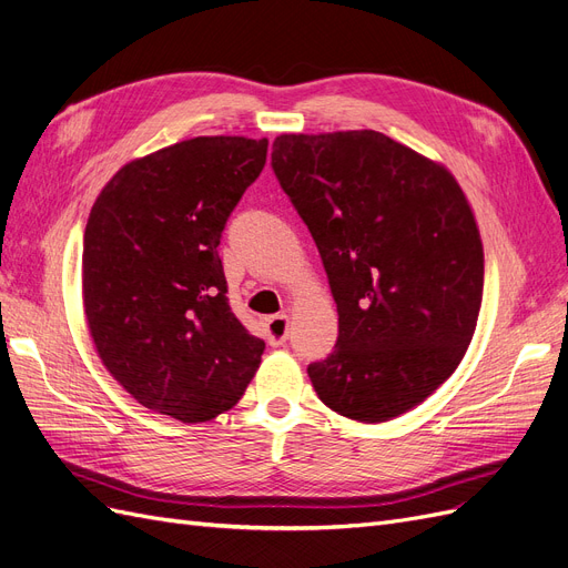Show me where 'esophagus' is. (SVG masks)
I'll use <instances>...</instances> for the list:
<instances>
[{"label":"esophagus","mask_w":568,"mask_h":568,"mask_svg":"<svg viewBox=\"0 0 568 568\" xmlns=\"http://www.w3.org/2000/svg\"><path fill=\"white\" fill-rule=\"evenodd\" d=\"M264 327H266V337H268L271 346H283L287 342V337H290V318L285 316V313H281V316L266 318Z\"/></svg>","instance_id":"34e87169"}]
</instances>
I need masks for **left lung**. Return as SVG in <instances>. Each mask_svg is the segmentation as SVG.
Returning <instances> with one entry per match:
<instances>
[{
  "mask_svg": "<svg viewBox=\"0 0 568 568\" xmlns=\"http://www.w3.org/2000/svg\"><path fill=\"white\" fill-rule=\"evenodd\" d=\"M271 168L337 302V344L306 369L318 397L365 424L424 403L466 355L485 285L458 182L376 131L281 135Z\"/></svg>",
  "mask_w": 568,
  "mask_h": 568,
  "instance_id": "1",
  "label": "left lung"
}]
</instances>
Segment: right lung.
Here are the masks:
<instances>
[{"instance_id":"1","label":"right lung","mask_w":568,"mask_h":568,"mask_svg":"<svg viewBox=\"0 0 568 568\" xmlns=\"http://www.w3.org/2000/svg\"><path fill=\"white\" fill-rule=\"evenodd\" d=\"M268 140L194 138L125 163L83 234V308L114 379L184 424L234 407L264 342L226 297L220 239Z\"/></svg>"}]
</instances>
